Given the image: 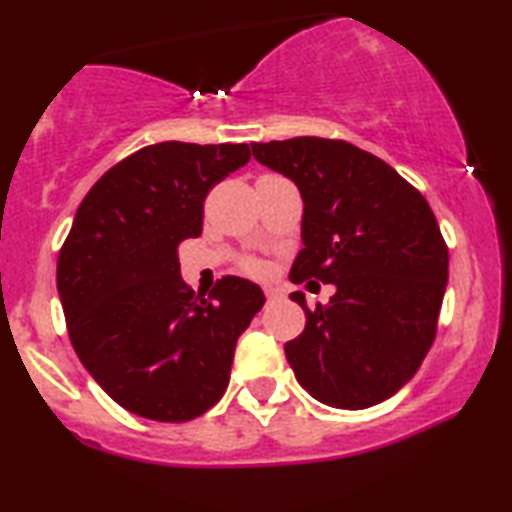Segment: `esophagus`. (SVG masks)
<instances>
[{"mask_svg": "<svg viewBox=\"0 0 512 512\" xmlns=\"http://www.w3.org/2000/svg\"><path fill=\"white\" fill-rule=\"evenodd\" d=\"M265 298L279 300V298H282V291H277V289H272V286H268V289H265Z\"/></svg>", "mask_w": 512, "mask_h": 512, "instance_id": "esophagus-1", "label": "esophagus"}]
</instances>
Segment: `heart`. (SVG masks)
Instances as JSON below:
<instances>
[{
  "label": "heart",
  "mask_w": 512,
  "mask_h": 512,
  "mask_svg": "<svg viewBox=\"0 0 512 512\" xmlns=\"http://www.w3.org/2000/svg\"><path fill=\"white\" fill-rule=\"evenodd\" d=\"M242 268L249 272V275H261V272L265 270L263 263L258 261V258H244L242 261Z\"/></svg>",
  "instance_id": "obj_1"
}]
</instances>
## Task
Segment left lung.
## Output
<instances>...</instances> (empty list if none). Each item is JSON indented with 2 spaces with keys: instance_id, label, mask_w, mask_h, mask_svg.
Here are the masks:
<instances>
[{
  "instance_id": "8db88e82",
  "label": "left lung",
  "mask_w": 512,
  "mask_h": 512,
  "mask_svg": "<svg viewBox=\"0 0 512 512\" xmlns=\"http://www.w3.org/2000/svg\"><path fill=\"white\" fill-rule=\"evenodd\" d=\"M251 151L303 195L305 247L291 282L335 286L326 307L291 293L307 317L284 347L293 373L333 408L387 401L436 340L450 265L436 214L394 167L345 139L293 137Z\"/></svg>"
}]
</instances>
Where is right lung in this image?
Segmentation results:
<instances>
[{"instance_id": "obj_1", "label": "right lung", "mask_w": 512, "mask_h": 512, "mask_svg": "<svg viewBox=\"0 0 512 512\" xmlns=\"http://www.w3.org/2000/svg\"><path fill=\"white\" fill-rule=\"evenodd\" d=\"M249 158V144L144 146L97 179L62 244L58 293L74 352L139 417L188 422L219 403L237 338L265 303L230 275L200 296L177 258L202 233L209 191Z\"/></svg>"}]
</instances>
